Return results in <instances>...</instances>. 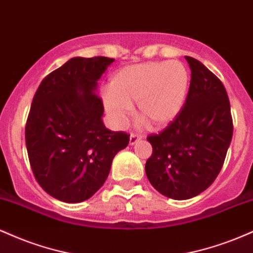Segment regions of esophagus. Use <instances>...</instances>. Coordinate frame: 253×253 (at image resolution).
I'll return each mask as SVG.
<instances>
[{
    "mask_svg": "<svg viewBox=\"0 0 253 253\" xmlns=\"http://www.w3.org/2000/svg\"><path fill=\"white\" fill-rule=\"evenodd\" d=\"M140 139H143V135L140 134H134V133H132L129 136V144L130 145H134L136 141L140 140Z\"/></svg>",
    "mask_w": 253,
    "mask_h": 253,
    "instance_id": "esophagus-1",
    "label": "esophagus"
}]
</instances>
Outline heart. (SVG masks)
<instances>
[{
  "label": "heart",
  "mask_w": 253,
  "mask_h": 253,
  "mask_svg": "<svg viewBox=\"0 0 253 253\" xmlns=\"http://www.w3.org/2000/svg\"><path fill=\"white\" fill-rule=\"evenodd\" d=\"M189 84V72L177 60L129 65L113 75L102 95L103 106L117 127L126 125L133 103L140 117L162 127L179 114Z\"/></svg>",
  "instance_id": "obj_1"
}]
</instances>
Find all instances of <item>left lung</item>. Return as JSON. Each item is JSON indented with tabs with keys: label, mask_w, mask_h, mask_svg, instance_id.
<instances>
[{
	"label": "left lung",
	"mask_w": 253,
	"mask_h": 253,
	"mask_svg": "<svg viewBox=\"0 0 253 253\" xmlns=\"http://www.w3.org/2000/svg\"><path fill=\"white\" fill-rule=\"evenodd\" d=\"M191 70L187 100L158 134H150L146 176L162 195L187 200L215 181L233 135L231 106L221 81L201 62L185 56Z\"/></svg>",
	"instance_id": "8db88e82"
}]
</instances>
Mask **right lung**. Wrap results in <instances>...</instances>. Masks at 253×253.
Instances as JSON below:
<instances>
[{"mask_svg": "<svg viewBox=\"0 0 253 253\" xmlns=\"http://www.w3.org/2000/svg\"><path fill=\"white\" fill-rule=\"evenodd\" d=\"M113 58L75 57L40 83L33 97L25 138L37 182L59 201L76 203L106 182L113 158L129 134L102 123L97 81Z\"/></svg>", "mask_w": 253, "mask_h": 253, "instance_id": "1", "label": "right lung"}]
</instances>
